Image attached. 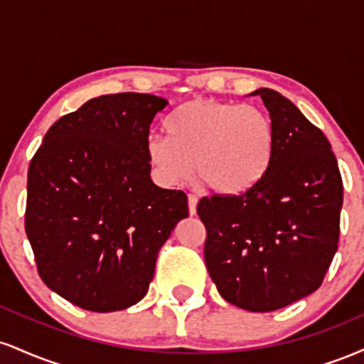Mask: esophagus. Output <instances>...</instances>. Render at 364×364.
<instances>
[{
  "label": "esophagus",
  "mask_w": 364,
  "mask_h": 364,
  "mask_svg": "<svg viewBox=\"0 0 364 364\" xmlns=\"http://www.w3.org/2000/svg\"><path fill=\"white\" fill-rule=\"evenodd\" d=\"M196 203H198V196L193 193L188 195V210H190L191 215L196 214Z\"/></svg>",
  "instance_id": "obj_1"
}]
</instances>
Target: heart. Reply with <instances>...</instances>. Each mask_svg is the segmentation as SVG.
<instances>
[{
    "label": "heart",
    "instance_id": "heart-1",
    "mask_svg": "<svg viewBox=\"0 0 364 364\" xmlns=\"http://www.w3.org/2000/svg\"><path fill=\"white\" fill-rule=\"evenodd\" d=\"M166 136L152 135L145 154L162 185L195 176L208 190L240 195L263 178L272 162L275 129L265 111L250 104L193 99L164 123Z\"/></svg>",
    "mask_w": 364,
    "mask_h": 364
}]
</instances>
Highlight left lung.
<instances>
[{
    "label": "left lung",
    "mask_w": 364,
    "mask_h": 364,
    "mask_svg": "<svg viewBox=\"0 0 364 364\" xmlns=\"http://www.w3.org/2000/svg\"><path fill=\"white\" fill-rule=\"evenodd\" d=\"M275 129L272 162L240 195L200 198L205 263L228 303L275 311L323 282L341 232L342 178L330 141L289 99L258 89Z\"/></svg>",
    "instance_id": "8db88e82"
}]
</instances>
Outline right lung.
Segmentation results:
<instances>
[{
  "label": "right lung",
  "instance_id": "add662e5",
  "mask_svg": "<svg viewBox=\"0 0 364 364\" xmlns=\"http://www.w3.org/2000/svg\"><path fill=\"white\" fill-rule=\"evenodd\" d=\"M166 106L136 92L90 99L49 128L28 166L25 232L37 272L83 310L139 303L159 250L188 217L185 191L150 179L145 144Z\"/></svg>",
  "mask_w": 364,
  "mask_h": 364
}]
</instances>
